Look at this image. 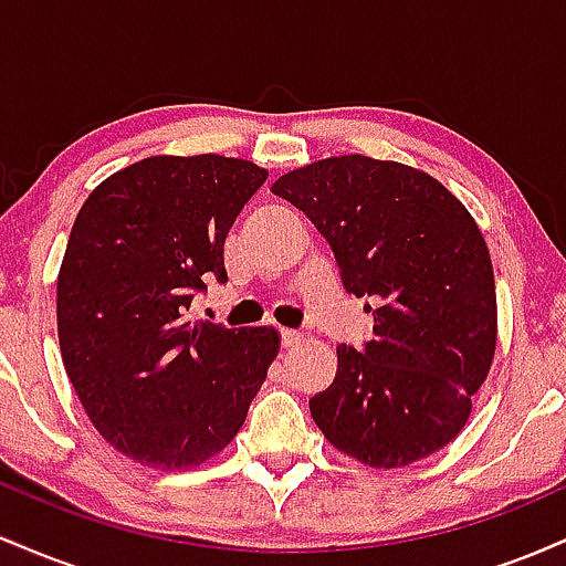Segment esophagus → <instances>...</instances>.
Here are the masks:
<instances>
[{"instance_id":"1","label":"esophagus","mask_w":566,"mask_h":566,"mask_svg":"<svg viewBox=\"0 0 566 566\" xmlns=\"http://www.w3.org/2000/svg\"><path fill=\"white\" fill-rule=\"evenodd\" d=\"M303 340V335L297 333V329H282V346L290 348V346H297V343Z\"/></svg>"}]
</instances>
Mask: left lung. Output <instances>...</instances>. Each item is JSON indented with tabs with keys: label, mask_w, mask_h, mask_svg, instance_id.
Returning a JSON list of instances; mask_svg holds the SVG:
<instances>
[{
	"label": "left lung",
	"mask_w": 566,
	"mask_h": 566,
	"mask_svg": "<svg viewBox=\"0 0 566 566\" xmlns=\"http://www.w3.org/2000/svg\"><path fill=\"white\" fill-rule=\"evenodd\" d=\"M271 191L311 218L375 319L365 348L337 346L333 386L308 401L314 423L369 469L450 444L497 343L490 250L463 201L423 170L361 154L305 165Z\"/></svg>",
	"instance_id": "1"
}]
</instances>
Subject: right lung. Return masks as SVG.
I'll list each match as a JSON object with an SVG mask.
<instances>
[{
  "label": "right lung",
  "mask_w": 566,
  "mask_h": 566,
  "mask_svg": "<svg viewBox=\"0 0 566 566\" xmlns=\"http://www.w3.org/2000/svg\"><path fill=\"white\" fill-rule=\"evenodd\" d=\"M269 178L218 154L148 157L90 193L57 274V340L84 412L129 460L186 471L229 447L279 354L274 327L188 322Z\"/></svg>",
  "instance_id": "add662e5"
}]
</instances>
